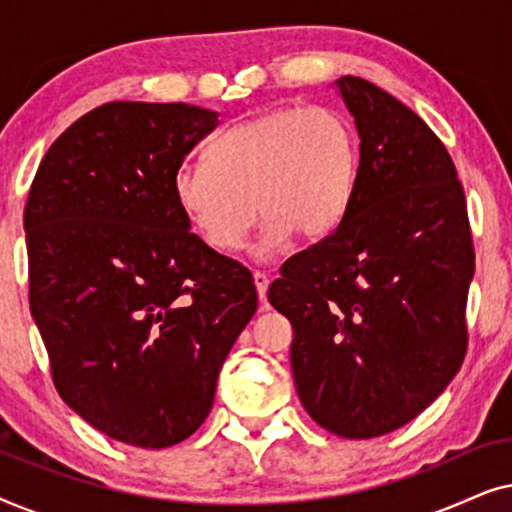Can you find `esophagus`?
I'll return each instance as SVG.
<instances>
[{
	"label": "esophagus",
	"instance_id": "esophagus-1",
	"mask_svg": "<svg viewBox=\"0 0 512 512\" xmlns=\"http://www.w3.org/2000/svg\"><path fill=\"white\" fill-rule=\"evenodd\" d=\"M254 284H256L258 298H261V303H263L265 293H268V284H270L268 275H265V272H261V270H254Z\"/></svg>",
	"mask_w": 512,
	"mask_h": 512
}]
</instances>
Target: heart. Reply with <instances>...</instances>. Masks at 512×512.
Masks as SVG:
<instances>
[{"label": "heart", "mask_w": 512, "mask_h": 512, "mask_svg": "<svg viewBox=\"0 0 512 512\" xmlns=\"http://www.w3.org/2000/svg\"><path fill=\"white\" fill-rule=\"evenodd\" d=\"M359 177V137L324 104L279 107L237 123L207 146L205 165H184L172 191L207 247L237 251L265 216L258 251L293 235L324 240L345 219Z\"/></svg>", "instance_id": "1"}]
</instances>
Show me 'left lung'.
Here are the masks:
<instances>
[{
  "mask_svg": "<svg viewBox=\"0 0 512 512\" xmlns=\"http://www.w3.org/2000/svg\"><path fill=\"white\" fill-rule=\"evenodd\" d=\"M335 83L361 137L352 205L282 265L268 300L293 326L307 415L363 440L408 424L457 375L475 249L464 186L436 132L375 83Z\"/></svg>",
  "mask_w": 512,
  "mask_h": 512,
  "instance_id": "1",
  "label": "left lung"
}]
</instances>
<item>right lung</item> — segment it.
<instances>
[{
	"instance_id": "right-lung-1",
	"label": "right lung",
	"mask_w": 512,
	"mask_h": 512,
	"mask_svg": "<svg viewBox=\"0 0 512 512\" xmlns=\"http://www.w3.org/2000/svg\"><path fill=\"white\" fill-rule=\"evenodd\" d=\"M216 125L184 102H107L55 139L27 195L30 310L55 389L146 450L200 429L258 305L251 272L174 200V174Z\"/></svg>"
}]
</instances>
